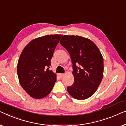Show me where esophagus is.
Returning <instances> with one entry per match:
<instances>
[{
    "label": "esophagus",
    "instance_id": "34e87169",
    "mask_svg": "<svg viewBox=\"0 0 126 126\" xmlns=\"http://www.w3.org/2000/svg\"><path fill=\"white\" fill-rule=\"evenodd\" d=\"M60 77H61V78H63V77H64L65 74H60Z\"/></svg>",
    "mask_w": 126,
    "mask_h": 126
}]
</instances>
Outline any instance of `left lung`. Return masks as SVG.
Returning a JSON list of instances; mask_svg holds the SVG:
<instances>
[{
    "mask_svg": "<svg viewBox=\"0 0 126 126\" xmlns=\"http://www.w3.org/2000/svg\"><path fill=\"white\" fill-rule=\"evenodd\" d=\"M60 43L69 52L73 63L74 81L67 87L69 94L79 100L90 97L103 76V59L99 49L90 40L79 36L64 35Z\"/></svg>",
    "mask_w": 126,
    "mask_h": 126,
    "instance_id": "left-lung-1",
    "label": "left lung"
}]
</instances>
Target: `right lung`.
Segmentation results:
<instances>
[{
	"label": "right lung",
	"mask_w": 126,
	"mask_h": 126,
	"mask_svg": "<svg viewBox=\"0 0 126 126\" xmlns=\"http://www.w3.org/2000/svg\"><path fill=\"white\" fill-rule=\"evenodd\" d=\"M62 34H51L33 40L25 47L18 61L19 82L25 92L36 99L50 93L56 75L50 70V61Z\"/></svg>",
	"instance_id": "1"
}]
</instances>
